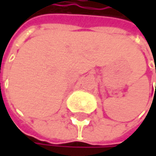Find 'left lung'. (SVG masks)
<instances>
[{"label": "left lung", "mask_w": 156, "mask_h": 156, "mask_svg": "<svg viewBox=\"0 0 156 156\" xmlns=\"http://www.w3.org/2000/svg\"><path fill=\"white\" fill-rule=\"evenodd\" d=\"M155 91H156V84H155Z\"/></svg>", "instance_id": "left-lung-1"}]
</instances>
